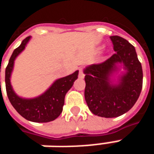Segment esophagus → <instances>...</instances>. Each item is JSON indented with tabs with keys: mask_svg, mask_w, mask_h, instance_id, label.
I'll list each match as a JSON object with an SVG mask.
<instances>
[{
	"mask_svg": "<svg viewBox=\"0 0 154 154\" xmlns=\"http://www.w3.org/2000/svg\"><path fill=\"white\" fill-rule=\"evenodd\" d=\"M79 78H84V73L82 69L81 68L80 71H79Z\"/></svg>",
	"mask_w": 154,
	"mask_h": 154,
	"instance_id": "1",
	"label": "esophagus"
}]
</instances>
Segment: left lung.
Returning a JSON list of instances; mask_svg holds the SVG:
<instances>
[{
    "label": "left lung",
    "mask_w": 154,
    "mask_h": 154,
    "mask_svg": "<svg viewBox=\"0 0 154 154\" xmlns=\"http://www.w3.org/2000/svg\"><path fill=\"white\" fill-rule=\"evenodd\" d=\"M113 54L104 63L84 69L85 100L96 116L114 118L129 111L138 100L143 87V70L134 47L119 36H110ZM121 69L116 83L111 76Z\"/></svg>",
    "instance_id": "left-lung-1"
}]
</instances>
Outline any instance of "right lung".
<instances>
[{
  "instance_id": "add662e5",
  "label": "right lung",
  "mask_w": 154,
  "mask_h": 154,
  "mask_svg": "<svg viewBox=\"0 0 154 154\" xmlns=\"http://www.w3.org/2000/svg\"><path fill=\"white\" fill-rule=\"evenodd\" d=\"M30 36L25 38L21 44L15 48L5 68V88L10 102L21 116L27 120L36 123H46L57 119L63 111L65 96L74 82L77 79L78 71L54 82L44 93L35 98H23L15 93L11 77L14 68L15 58L26 47ZM1 83V82H0Z\"/></svg>"
}]
</instances>
